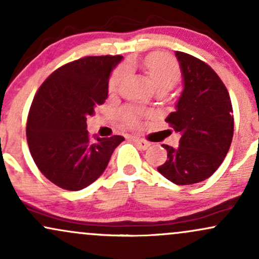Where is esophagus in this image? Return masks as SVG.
<instances>
[{"label":"esophagus","instance_id":"34e87169","mask_svg":"<svg viewBox=\"0 0 259 259\" xmlns=\"http://www.w3.org/2000/svg\"><path fill=\"white\" fill-rule=\"evenodd\" d=\"M133 141L135 142V144L138 145L140 148H142V150H147V148L150 147V145H151L150 142L146 141V140L140 139V138H135V136H134V138H133Z\"/></svg>","mask_w":259,"mask_h":259}]
</instances>
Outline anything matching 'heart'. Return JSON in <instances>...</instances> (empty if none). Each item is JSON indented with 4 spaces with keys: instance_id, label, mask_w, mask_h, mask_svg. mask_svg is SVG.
<instances>
[{
    "instance_id": "obj_1",
    "label": "heart",
    "mask_w": 259,
    "mask_h": 259,
    "mask_svg": "<svg viewBox=\"0 0 259 259\" xmlns=\"http://www.w3.org/2000/svg\"><path fill=\"white\" fill-rule=\"evenodd\" d=\"M126 67L130 69L142 70L152 82L156 90H169L180 78L179 65L173 57L164 53H152L141 59H129ZM126 76V69L124 67L118 68L109 79V91L115 92L119 90ZM142 111L138 107H125L121 109L120 117L127 126H136L140 121Z\"/></svg>"
}]
</instances>
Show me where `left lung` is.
<instances>
[{
  "mask_svg": "<svg viewBox=\"0 0 259 259\" xmlns=\"http://www.w3.org/2000/svg\"><path fill=\"white\" fill-rule=\"evenodd\" d=\"M184 89L177 109L165 121L181 134L179 146L162 145L168 159L157 170L177 185L208 179L222 164L234 135L229 92L217 73L201 59L175 52Z\"/></svg>",
  "mask_w": 259,
  "mask_h": 259,
  "instance_id": "left-lung-1",
  "label": "left lung"
}]
</instances>
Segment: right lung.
Listing matches in <instances>:
<instances>
[{
	"label": "right lung",
	"mask_w": 259,
	"mask_h": 259,
	"mask_svg": "<svg viewBox=\"0 0 259 259\" xmlns=\"http://www.w3.org/2000/svg\"><path fill=\"white\" fill-rule=\"evenodd\" d=\"M121 56H89L49 76L32 100L26 140L35 164L51 183L78 191L102 175L123 136L92 139L86 119L108 96V81Z\"/></svg>",
	"instance_id": "obj_1"
}]
</instances>
